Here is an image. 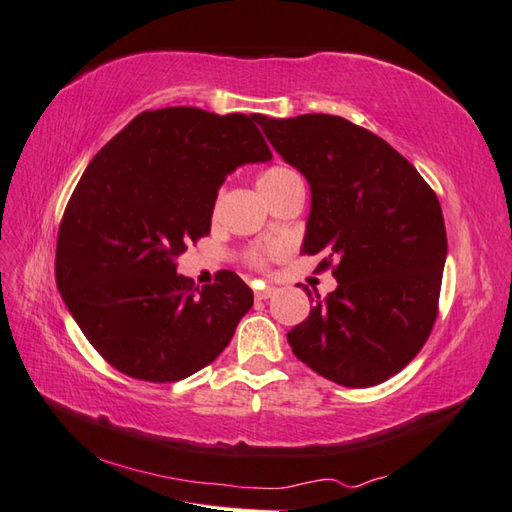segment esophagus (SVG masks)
I'll return each instance as SVG.
<instances>
[{"instance_id":"esophagus-1","label":"esophagus","mask_w":512,"mask_h":512,"mask_svg":"<svg viewBox=\"0 0 512 512\" xmlns=\"http://www.w3.org/2000/svg\"><path fill=\"white\" fill-rule=\"evenodd\" d=\"M275 295V290L273 288H264V290H255V299L257 301H266V299H270Z\"/></svg>"}]
</instances>
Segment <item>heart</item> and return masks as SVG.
Listing matches in <instances>:
<instances>
[{
    "label": "heart",
    "instance_id": "b5f03b06",
    "mask_svg": "<svg viewBox=\"0 0 512 512\" xmlns=\"http://www.w3.org/2000/svg\"><path fill=\"white\" fill-rule=\"evenodd\" d=\"M295 178H299V176H297V173L292 171V169H288V167H270V169L259 173L257 189L262 191V195H266V193H270V191L284 187L286 182L295 180ZM281 253H284V246L273 244V246H264V248L250 250V253L246 255V259H248V262L253 264V266L262 268V266L268 264L270 257H277V255H281Z\"/></svg>",
    "mask_w": 512,
    "mask_h": 512
}]
</instances>
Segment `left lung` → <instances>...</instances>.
Masks as SVG:
<instances>
[{
    "label": "left lung",
    "mask_w": 512,
    "mask_h": 512,
    "mask_svg": "<svg viewBox=\"0 0 512 512\" xmlns=\"http://www.w3.org/2000/svg\"><path fill=\"white\" fill-rule=\"evenodd\" d=\"M270 145L310 184L301 253L339 281L288 332L299 361L343 387L398 374L438 317L447 231L436 193L383 138L341 116H262ZM308 297L312 292L306 288Z\"/></svg>",
    "instance_id": "1"
}]
</instances>
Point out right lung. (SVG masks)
Wrapping results in <instances>:
<instances>
[{
	"mask_svg": "<svg viewBox=\"0 0 512 512\" xmlns=\"http://www.w3.org/2000/svg\"><path fill=\"white\" fill-rule=\"evenodd\" d=\"M259 121L149 110L83 171L59 226L54 275L85 339L118 372L149 383L200 372L253 306V290L231 270L198 290L176 259L211 233L228 173L273 158Z\"/></svg>",
	"mask_w": 512,
	"mask_h": 512,
	"instance_id": "1",
	"label": "right lung"
}]
</instances>
